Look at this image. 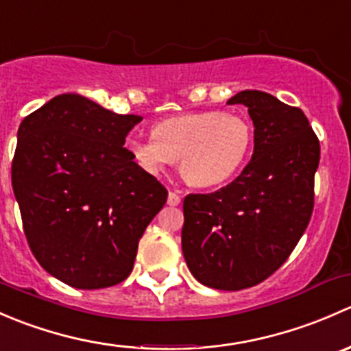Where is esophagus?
Segmentation results:
<instances>
[{
    "instance_id": "1",
    "label": "esophagus",
    "mask_w": 351,
    "mask_h": 351,
    "mask_svg": "<svg viewBox=\"0 0 351 351\" xmlns=\"http://www.w3.org/2000/svg\"><path fill=\"white\" fill-rule=\"evenodd\" d=\"M180 202H182V197H180L178 192H169L168 205H171V207H176V205H180Z\"/></svg>"
}]
</instances>
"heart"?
I'll list each match as a JSON object with an SVG mask.
<instances>
[{
	"mask_svg": "<svg viewBox=\"0 0 351 351\" xmlns=\"http://www.w3.org/2000/svg\"><path fill=\"white\" fill-rule=\"evenodd\" d=\"M253 141L246 117L207 110L168 117L153 127V137L127 141V149L146 171L180 159V173L190 185L215 186L241 171Z\"/></svg>",
	"mask_w": 351,
	"mask_h": 351,
	"instance_id": "1",
	"label": "heart"
}]
</instances>
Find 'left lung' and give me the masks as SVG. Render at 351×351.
Segmentation results:
<instances>
[{
	"mask_svg": "<svg viewBox=\"0 0 351 351\" xmlns=\"http://www.w3.org/2000/svg\"><path fill=\"white\" fill-rule=\"evenodd\" d=\"M228 104L247 107L253 154L234 182L185 197L182 247L200 284L241 290L275 274L302 238L321 149L300 108L258 90L239 91Z\"/></svg>",
	"mask_w": 351,
	"mask_h": 351,
	"instance_id": "1",
	"label": "left lung"
}]
</instances>
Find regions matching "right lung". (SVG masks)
Returning a JSON list of instances; mask_svg holds the SVG:
<instances>
[{
  "instance_id": "add662e5",
  "label": "right lung",
  "mask_w": 351,
  "mask_h": 351,
  "mask_svg": "<svg viewBox=\"0 0 351 351\" xmlns=\"http://www.w3.org/2000/svg\"><path fill=\"white\" fill-rule=\"evenodd\" d=\"M143 117L64 93L23 119L12 185L25 238L45 271L76 289L125 280L168 190L123 147Z\"/></svg>"
}]
</instances>
